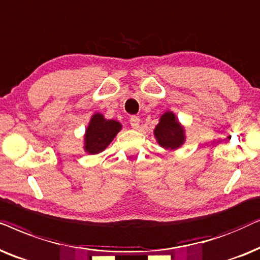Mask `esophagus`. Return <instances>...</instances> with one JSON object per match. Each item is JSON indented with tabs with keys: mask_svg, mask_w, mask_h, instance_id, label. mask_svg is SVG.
Segmentation results:
<instances>
[{
	"mask_svg": "<svg viewBox=\"0 0 260 260\" xmlns=\"http://www.w3.org/2000/svg\"><path fill=\"white\" fill-rule=\"evenodd\" d=\"M129 123H131V126L134 128V129H138V128H139V126H140L139 116H132V117H131Z\"/></svg>",
	"mask_w": 260,
	"mask_h": 260,
	"instance_id": "obj_1",
	"label": "esophagus"
}]
</instances>
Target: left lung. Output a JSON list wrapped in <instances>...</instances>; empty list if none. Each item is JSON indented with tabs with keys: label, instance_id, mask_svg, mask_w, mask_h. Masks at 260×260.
I'll return each instance as SVG.
<instances>
[{
	"label": "left lung",
	"instance_id": "1",
	"mask_svg": "<svg viewBox=\"0 0 260 260\" xmlns=\"http://www.w3.org/2000/svg\"><path fill=\"white\" fill-rule=\"evenodd\" d=\"M154 138L165 150H177L185 143V129L179 122L175 113L165 112L159 119V122L153 131Z\"/></svg>",
	"mask_w": 260,
	"mask_h": 260
}]
</instances>
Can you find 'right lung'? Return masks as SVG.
Listing matches in <instances>:
<instances>
[{
  "label": "right lung",
  "mask_w": 260,
  "mask_h": 260,
  "mask_svg": "<svg viewBox=\"0 0 260 260\" xmlns=\"http://www.w3.org/2000/svg\"><path fill=\"white\" fill-rule=\"evenodd\" d=\"M121 129L122 124L119 121L108 120L103 114L95 113L85 129L84 151L89 154H98L105 151Z\"/></svg>",
  "instance_id": "right-lung-1"
}]
</instances>
